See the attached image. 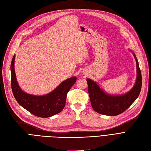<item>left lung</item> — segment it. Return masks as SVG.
Returning <instances> with one entry per match:
<instances>
[{
	"instance_id": "left-lung-1",
	"label": "left lung",
	"mask_w": 151,
	"mask_h": 151,
	"mask_svg": "<svg viewBox=\"0 0 151 151\" xmlns=\"http://www.w3.org/2000/svg\"><path fill=\"white\" fill-rule=\"evenodd\" d=\"M134 57L137 71L136 83L134 88L125 94L117 96L107 94L94 81L87 79L91 104L95 111L108 116L120 115L129 108L138 98L142 87V75L139 62L135 55Z\"/></svg>"
}]
</instances>
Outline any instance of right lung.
Instances as JSON below:
<instances>
[{
    "mask_svg": "<svg viewBox=\"0 0 151 151\" xmlns=\"http://www.w3.org/2000/svg\"><path fill=\"white\" fill-rule=\"evenodd\" d=\"M14 55L11 65V88L13 95L17 103L33 115L42 118H48L60 113L65 107L67 93L76 82L72 77L59 85L52 93L42 96L31 95L22 91L18 86L14 70Z\"/></svg>",
    "mask_w": 151,
    "mask_h": 151,
    "instance_id": "right-lung-1",
    "label": "right lung"
}]
</instances>
